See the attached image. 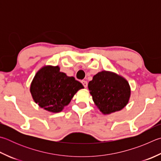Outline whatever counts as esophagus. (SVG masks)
Returning a JSON list of instances; mask_svg holds the SVG:
<instances>
[{"label": "esophagus", "mask_w": 161, "mask_h": 161, "mask_svg": "<svg viewBox=\"0 0 161 161\" xmlns=\"http://www.w3.org/2000/svg\"><path fill=\"white\" fill-rule=\"evenodd\" d=\"M81 84H83V86L85 87V88H87V86H88V83H87V81L85 80H82L81 81Z\"/></svg>", "instance_id": "34e87169"}]
</instances>
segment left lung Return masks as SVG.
Here are the masks:
<instances>
[{
	"label": "left lung",
	"instance_id": "8db88e82",
	"mask_svg": "<svg viewBox=\"0 0 161 161\" xmlns=\"http://www.w3.org/2000/svg\"><path fill=\"white\" fill-rule=\"evenodd\" d=\"M88 88L96 106L104 115L122 110L127 106L131 94L128 81L109 71H102L93 76Z\"/></svg>",
	"mask_w": 161,
	"mask_h": 161
}]
</instances>
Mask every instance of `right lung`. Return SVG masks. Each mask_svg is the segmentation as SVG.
Returning a JSON list of instances; mask_svg holds the SVG:
<instances>
[{"instance_id":"1","label":"right lung","mask_w":161,"mask_h":161,"mask_svg":"<svg viewBox=\"0 0 161 161\" xmlns=\"http://www.w3.org/2000/svg\"><path fill=\"white\" fill-rule=\"evenodd\" d=\"M84 86L75 77L60 72L58 66L43 67L36 72L30 86L35 103L51 113L61 112L77 91Z\"/></svg>"}]
</instances>
